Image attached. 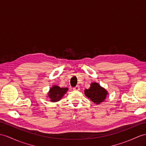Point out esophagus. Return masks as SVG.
Here are the masks:
<instances>
[{
  "label": "esophagus",
  "instance_id": "esophagus-1",
  "mask_svg": "<svg viewBox=\"0 0 146 146\" xmlns=\"http://www.w3.org/2000/svg\"><path fill=\"white\" fill-rule=\"evenodd\" d=\"M73 89H74V90L78 91V90H80V87H79V85H77V86H76L75 87H74V88H73Z\"/></svg>",
  "mask_w": 146,
  "mask_h": 146
}]
</instances>
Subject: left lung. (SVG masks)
Here are the masks:
<instances>
[{
  "label": "left lung",
  "mask_w": 146,
  "mask_h": 146,
  "mask_svg": "<svg viewBox=\"0 0 146 146\" xmlns=\"http://www.w3.org/2000/svg\"><path fill=\"white\" fill-rule=\"evenodd\" d=\"M84 92L85 96L96 104H100L104 102L108 95L107 91L97 82L91 84L90 87L85 89Z\"/></svg>",
  "instance_id": "left-lung-1"
}]
</instances>
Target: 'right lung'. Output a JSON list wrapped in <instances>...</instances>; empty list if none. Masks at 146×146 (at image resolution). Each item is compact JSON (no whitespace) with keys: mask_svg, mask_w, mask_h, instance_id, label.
Returning a JSON list of instances; mask_svg holds the SVG:
<instances>
[{"mask_svg":"<svg viewBox=\"0 0 146 146\" xmlns=\"http://www.w3.org/2000/svg\"><path fill=\"white\" fill-rule=\"evenodd\" d=\"M68 90V88H61L58 85H53L49 89L48 93V97L51 99L52 102H57L59 101L62 98L67 91Z\"/></svg>","mask_w":146,"mask_h":146,"instance_id":"1","label":"right lung"}]
</instances>
